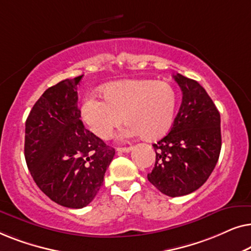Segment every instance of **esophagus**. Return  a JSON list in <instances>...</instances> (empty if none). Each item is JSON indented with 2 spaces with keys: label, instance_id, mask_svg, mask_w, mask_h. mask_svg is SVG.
I'll use <instances>...</instances> for the list:
<instances>
[{
  "label": "esophagus",
  "instance_id": "1",
  "mask_svg": "<svg viewBox=\"0 0 251 251\" xmlns=\"http://www.w3.org/2000/svg\"><path fill=\"white\" fill-rule=\"evenodd\" d=\"M131 150V147H118V149H116L118 153H129Z\"/></svg>",
  "mask_w": 251,
  "mask_h": 251
}]
</instances>
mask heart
Here are the masks:
<instances>
[{
	"label": "heart",
	"instance_id": "b5f03b06",
	"mask_svg": "<svg viewBox=\"0 0 251 251\" xmlns=\"http://www.w3.org/2000/svg\"><path fill=\"white\" fill-rule=\"evenodd\" d=\"M102 95L105 100L94 94L87 95L80 106L82 120L99 138L108 139L123 120L128 126L122 138L140 135L145 140H155L173 126L177 94L166 81H115L102 88Z\"/></svg>",
	"mask_w": 251,
	"mask_h": 251
}]
</instances>
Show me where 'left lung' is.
<instances>
[{
    "mask_svg": "<svg viewBox=\"0 0 251 251\" xmlns=\"http://www.w3.org/2000/svg\"><path fill=\"white\" fill-rule=\"evenodd\" d=\"M183 100L170 132L153 144L156 157L147 179L168 197L201 187L217 163L222 149L221 115L207 91L181 74L174 76Z\"/></svg>",
    "mask_w": 251,
    "mask_h": 251,
    "instance_id": "1",
    "label": "left lung"
}]
</instances>
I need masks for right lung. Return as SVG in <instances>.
I'll list each match as a JSON object with an SVG mask.
<instances>
[{
  "instance_id": "obj_1",
  "label": "right lung",
  "mask_w": 251,
  "mask_h": 251,
  "mask_svg": "<svg viewBox=\"0 0 251 251\" xmlns=\"http://www.w3.org/2000/svg\"><path fill=\"white\" fill-rule=\"evenodd\" d=\"M82 76L47 89L25 128V159L34 181L53 202L73 209L94 200L115 155L80 120L76 90Z\"/></svg>"
}]
</instances>
